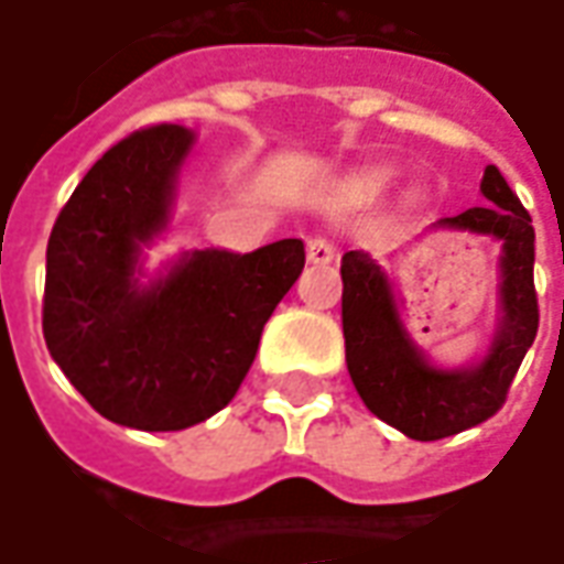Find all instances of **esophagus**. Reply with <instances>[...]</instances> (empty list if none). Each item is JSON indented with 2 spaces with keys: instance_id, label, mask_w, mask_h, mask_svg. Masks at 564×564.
Returning <instances> with one entry per match:
<instances>
[{
  "instance_id": "obj_1",
  "label": "esophagus",
  "mask_w": 564,
  "mask_h": 564,
  "mask_svg": "<svg viewBox=\"0 0 564 564\" xmlns=\"http://www.w3.org/2000/svg\"><path fill=\"white\" fill-rule=\"evenodd\" d=\"M305 252H308V262H314V265H327V262L336 259V247H333L327 237H312Z\"/></svg>"
}]
</instances>
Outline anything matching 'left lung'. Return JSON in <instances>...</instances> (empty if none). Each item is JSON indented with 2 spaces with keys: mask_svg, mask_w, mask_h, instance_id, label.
<instances>
[{
  "mask_svg": "<svg viewBox=\"0 0 564 564\" xmlns=\"http://www.w3.org/2000/svg\"><path fill=\"white\" fill-rule=\"evenodd\" d=\"M481 194L488 206H473L459 216L435 221V228L488 234L503 243L500 324L488 355L475 367L442 370L426 361L398 317L386 271L367 252H346L339 268L351 382L367 411L416 442H438L491 420L503 408L524 351L538 336L531 216L497 166L485 170Z\"/></svg>",
  "mask_w": 564,
  "mask_h": 564,
  "instance_id": "1",
  "label": "left lung"
}]
</instances>
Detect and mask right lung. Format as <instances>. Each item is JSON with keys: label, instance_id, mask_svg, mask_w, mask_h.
Returning a JSON list of instances; mask_svg holds the SVG:
<instances>
[{"label": "right lung", "instance_id": "add662e5", "mask_svg": "<svg viewBox=\"0 0 564 564\" xmlns=\"http://www.w3.org/2000/svg\"><path fill=\"white\" fill-rule=\"evenodd\" d=\"M191 144L172 122L122 138L64 203L45 252V346L95 411L141 432L197 426L231 401L305 265L290 237L247 256L194 250L138 281Z\"/></svg>", "mask_w": 564, "mask_h": 564}]
</instances>
